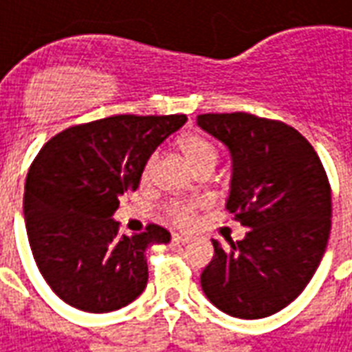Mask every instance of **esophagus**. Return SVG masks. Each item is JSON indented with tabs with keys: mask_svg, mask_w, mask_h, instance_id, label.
Listing matches in <instances>:
<instances>
[{
	"mask_svg": "<svg viewBox=\"0 0 352 352\" xmlns=\"http://www.w3.org/2000/svg\"><path fill=\"white\" fill-rule=\"evenodd\" d=\"M171 239L175 241V243H179V245H186L188 241L192 239V237H190V235H186V234H173V235H171Z\"/></svg>",
	"mask_w": 352,
	"mask_h": 352,
	"instance_id": "1",
	"label": "esophagus"
}]
</instances>
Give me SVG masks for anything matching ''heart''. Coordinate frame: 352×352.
Instances as JSON below:
<instances>
[{
    "label": "heart",
    "instance_id": "b5f03b06",
    "mask_svg": "<svg viewBox=\"0 0 352 352\" xmlns=\"http://www.w3.org/2000/svg\"><path fill=\"white\" fill-rule=\"evenodd\" d=\"M181 153L184 155V159L195 171L203 170H214V166L217 164L219 159V151L214 144L210 142L208 138L201 137L197 133H184L177 140ZM155 155H149L146 162H144L142 170H140V177L142 181L149 179L151 175V168H153ZM166 215L170 217L175 225L184 226L192 221V215L195 212V203L193 201H171L166 204L164 208Z\"/></svg>",
    "mask_w": 352,
    "mask_h": 352
}]
</instances>
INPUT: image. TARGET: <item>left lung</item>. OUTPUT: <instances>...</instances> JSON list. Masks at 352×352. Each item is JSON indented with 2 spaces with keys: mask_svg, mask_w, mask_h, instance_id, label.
<instances>
[{
  "mask_svg": "<svg viewBox=\"0 0 352 352\" xmlns=\"http://www.w3.org/2000/svg\"><path fill=\"white\" fill-rule=\"evenodd\" d=\"M197 124L230 149L226 210L248 228L226 248L212 241L201 287L230 316L267 318L303 292L325 254L333 214L327 173L311 142L285 122L206 113Z\"/></svg>",
  "mask_w": 352,
  "mask_h": 352,
  "instance_id": "left-lung-1",
  "label": "left lung"
}]
</instances>
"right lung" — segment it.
<instances>
[{
  "label": "right lung",
  "instance_id": "add662e5",
  "mask_svg": "<svg viewBox=\"0 0 352 352\" xmlns=\"http://www.w3.org/2000/svg\"><path fill=\"white\" fill-rule=\"evenodd\" d=\"M186 115H115L63 129L36 155L25 181L23 214L34 261L52 292L85 312H111L142 294L146 248L170 232L148 225L118 234V199L135 192L155 148Z\"/></svg>",
  "mask_w": 352,
  "mask_h": 352
}]
</instances>
